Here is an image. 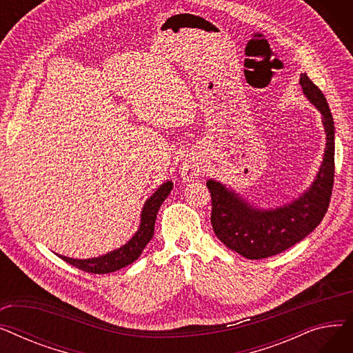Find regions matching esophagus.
I'll use <instances>...</instances> for the list:
<instances>
[{
    "instance_id": "34e87169",
    "label": "esophagus",
    "mask_w": 353,
    "mask_h": 353,
    "mask_svg": "<svg viewBox=\"0 0 353 353\" xmlns=\"http://www.w3.org/2000/svg\"><path fill=\"white\" fill-rule=\"evenodd\" d=\"M201 164L194 160V159H189L184 161L181 164V169H180V173H181V177L184 180H193L196 177H199L201 174Z\"/></svg>"
}]
</instances>
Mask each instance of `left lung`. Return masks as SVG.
I'll return each mask as SVG.
<instances>
[{"instance_id":"left-lung-1","label":"left lung","mask_w":353,"mask_h":353,"mask_svg":"<svg viewBox=\"0 0 353 353\" xmlns=\"http://www.w3.org/2000/svg\"><path fill=\"white\" fill-rule=\"evenodd\" d=\"M305 96L321 114L326 133L323 161L312 186L282 208L257 209L223 184L209 180L210 221L214 234L230 250L248 259H265L292 248L316 228L327 212L335 180V125L323 92L307 74H301Z\"/></svg>"}]
</instances>
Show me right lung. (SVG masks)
<instances>
[{"mask_svg":"<svg viewBox=\"0 0 353 353\" xmlns=\"http://www.w3.org/2000/svg\"><path fill=\"white\" fill-rule=\"evenodd\" d=\"M172 189H173V183L165 181L150 197L147 199L141 212L139 230L120 249H116L100 257L84 259V261L83 259H71L61 254H59V257H61L63 261L72 265L74 268L81 269L88 273H96V274L116 272L124 266L132 265L134 261H137L139 256L147 246V243L152 240L154 234V223H156L157 212L161 206V203L167 199V196L170 194Z\"/></svg>","mask_w":353,"mask_h":353,"instance_id":"obj_1","label":"right lung"}]
</instances>
